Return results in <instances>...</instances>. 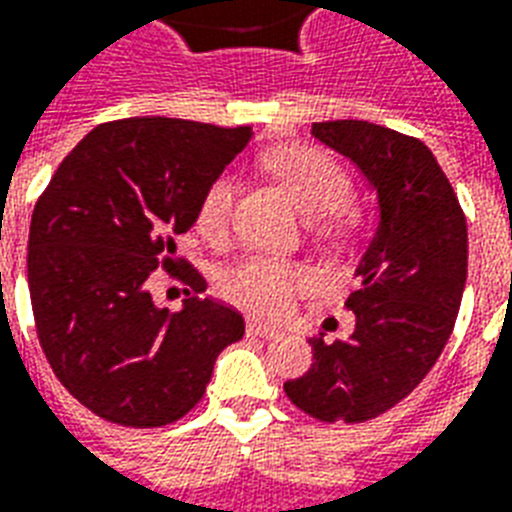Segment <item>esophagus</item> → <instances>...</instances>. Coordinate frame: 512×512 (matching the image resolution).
Segmentation results:
<instances>
[{"label":"esophagus","mask_w":512,"mask_h":512,"mask_svg":"<svg viewBox=\"0 0 512 512\" xmlns=\"http://www.w3.org/2000/svg\"><path fill=\"white\" fill-rule=\"evenodd\" d=\"M247 333L249 335H260V338H279V327L265 325V322H260V319H249Z\"/></svg>","instance_id":"obj_1"}]
</instances>
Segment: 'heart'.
I'll use <instances>...</instances> for the list:
<instances>
[{
	"mask_svg": "<svg viewBox=\"0 0 512 512\" xmlns=\"http://www.w3.org/2000/svg\"><path fill=\"white\" fill-rule=\"evenodd\" d=\"M265 166L290 193L300 212L306 214L308 220H314L319 233L333 236L349 228L351 217L346 206L351 198L349 177L327 152L292 144V147L273 150ZM233 195H236V179L230 174H220L204 190L198 201V212H195V228L204 239L220 241L225 236ZM306 282V268L287 263L282 257L255 255L233 265L222 276V292L241 308L276 317L287 311L292 292Z\"/></svg>",
	"mask_w": 512,
	"mask_h": 512,
	"instance_id": "1",
	"label": "heart"
}]
</instances>
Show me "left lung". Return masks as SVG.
<instances>
[{
    "instance_id": "1",
    "label": "left lung",
    "mask_w": 512,
    "mask_h": 512,
    "mask_svg": "<svg viewBox=\"0 0 512 512\" xmlns=\"http://www.w3.org/2000/svg\"><path fill=\"white\" fill-rule=\"evenodd\" d=\"M311 136L354 163L378 222L346 306L357 325L327 343L284 392L319 421H365L400 403L438 362L467 282V222L438 158L413 136L368 120L314 123Z\"/></svg>"
}]
</instances>
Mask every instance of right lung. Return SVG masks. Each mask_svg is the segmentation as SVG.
I'll list each match as a JSON object with an SVG mask.
<instances>
[{
	"label": "right lung",
	"mask_w": 512,
	"mask_h": 512,
	"mask_svg": "<svg viewBox=\"0 0 512 512\" xmlns=\"http://www.w3.org/2000/svg\"><path fill=\"white\" fill-rule=\"evenodd\" d=\"M249 139L247 126L112 120L85 134L39 195L26 260L39 343L58 381L101 419H182L220 351L244 338L239 311L212 298L187 292L179 311L158 306L150 276L166 255L169 271L206 290L193 268H174V239Z\"/></svg>",
	"instance_id": "1"
}]
</instances>
